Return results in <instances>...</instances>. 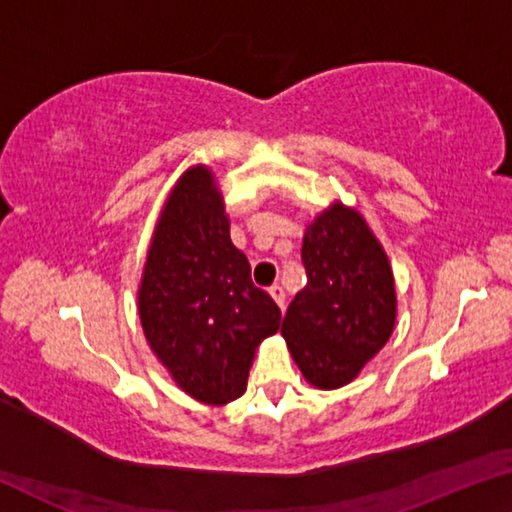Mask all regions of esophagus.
Returning a JSON list of instances; mask_svg holds the SVG:
<instances>
[{
  "mask_svg": "<svg viewBox=\"0 0 512 512\" xmlns=\"http://www.w3.org/2000/svg\"><path fill=\"white\" fill-rule=\"evenodd\" d=\"M268 291H271V296H273V300L277 302V305L284 307V298H287V293H284L282 284H273V287L268 289Z\"/></svg>",
  "mask_w": 512,
  "mask_h": 512,
  "instance_id": "34e87169",
  "label": "esophagus"
}]
</instances>
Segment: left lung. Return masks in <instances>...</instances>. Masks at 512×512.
Masks as SVG:
<instances>
[{
	"mask_svg": "<svg viewBox=\"0 0 512 512\" xmlns=\"http://www.w3.org/2000/svg\"><path fill=\"white\" fill-rule=\"evenodd\" d=\"M307 287L296 293L282 336L302 375L332 391L359 375L395 325L391 264L363 216L336 203L302 241Z\"/></svg>",
	"mask_w": 512,
	"mask_h": 512,
	"instance_id": "8db88e82",
	"label": "left lung"
}]
</instances>
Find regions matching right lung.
Listing matches in <instances>:
<instances>
[{"label": "right lung", "mask_w": 512, "mask_h": 512, "mask_svg": "<svg viewBox=\"0 0 512 512\" xmlns=\"http://www.w3.org/2000/svg\"><path fill=\"white\" fill-rule=\"evenodd\" d=\"M140 320L155 357L205 404L244 395L257 345L280 329L282 311L250 280L205 167L189 169L164 205L144 266Z\"/></svg>", "instance_id": "add662e5"}]
</instances>
